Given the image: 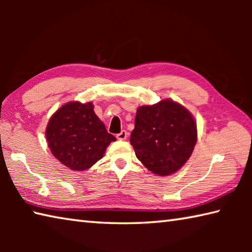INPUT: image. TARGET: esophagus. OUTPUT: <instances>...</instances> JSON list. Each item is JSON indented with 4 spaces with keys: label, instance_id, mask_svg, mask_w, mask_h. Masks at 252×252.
<instances>
[{
    "label": "esophagus",
    "instance_id": "obj_1",
    "mask_svg": "<svg viewBox=\"0 0 252 252\" xmlns=\"http://www.w3.org/2000/svg\"><path fill=\"white\" fill-rule=\"evenodd\" d=\"M117 138L119 139V140H126V138H127V132L126 131V130H122L120 133L119 134H117Z\"/></svg>",
    "mask_w": 252,
    "mask_h": 252
}]
</instances>
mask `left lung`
<instances>
[{
	"mask_svg": "<svg viewBox=\"0 0 252 252\" xmlns=\"http://www.w3.org/2000/svg\"><path fill=\"white\" fill-rule=\"evenodd\" d=\"M130 142L148 170L161 177L170 176L192 155L197 125L185 106L165 99L138 108Z\"/></svg>",
	"mask_w": 252,
	"mask_h": 252,
	"instance_id": "obj_1",
	"label": "left lung"
}]
</instances>
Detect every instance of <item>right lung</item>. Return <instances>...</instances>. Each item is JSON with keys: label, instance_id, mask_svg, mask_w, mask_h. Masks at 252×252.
<instances>
[{"label": "right lung", "instance_id": "right-lung-1", "mask_svg": "<svg viewBox=\"0 0 252 252\" xmlns=\"http://www.w3.org/2000/svg\"><path fill=\"white\" fill-rule=\"evenodd\" d=\"M45 136L52 155L74 171L91 168L116 136L108 133L91 102L63 104L49 120Z\"/></svg>", "mask_w": 252, "mask_h": 252}]
</instances>
